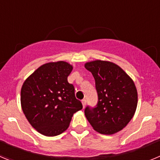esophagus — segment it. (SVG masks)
<instances>
[{
	"label": "esophagus",
	"mask_w": 160,
	"mask_h": 160,
	"mask_svg": "<svg viewBox=\"0 0 160 160\" xmlns=\"http://www.w3.org/2000/svg\"><path fill=\"white\" fill-rule=\"evenodd\" d=\"M82 107H83V108H84L85 107H86V104H87V100L85 99H82Z\"/></svg>",
	"instance_id": "1"
}]
</instances>
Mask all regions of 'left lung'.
Listing matches in <instances>:
<instances>
[{
    "instance_id": "8db88e82",
    "label": "left lung",
    "mask_w": 160,
    "mask_h": 160,
    "mask_svg": "<svg viewBox=\"0 0 160 160\" xmlns=\"http://www.w3.org/2000/svg\"><path fill=\"white\" fill-rule=\"evenodd\" d=\"M95 80L97 107L85 109V115L94 131L113 135L123 129L133 118L138 93L131 78L122 68L108 61L95 60L85 64Z\"/></svg>"
}]
</instances>
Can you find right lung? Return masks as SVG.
Here are the masks:
<instances>
[{
    "label": "right lung",
    "instance_id": "obj_1",
    "mask_svg": "<svg viewBox=\"0 0 160 160\" xmlns=\"http://www.w3.org/2000/svg\"><path fill=\"white\" fill-rule=\"evenodd\" d=\"M73 70L59 61L38 67L25 79L21 90V105L29 123L46 136H56L70 126L73 114L82 109L67 81Z\"/></svg>",
    "mask_w": 160,
    "mask_h": 160
}]
</instances>
